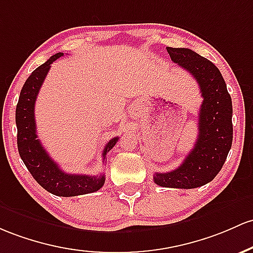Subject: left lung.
<instances>
[{
  "label": "left lung",
  "mask_w": 253,
  "mask_h": 253,
  "mask_svg": "<svg viewBox=\"0 0 253 253\" xmlns=\"http://www.w3.org/2000/svg\"><path fill=\"white\" fill-rule=\"evenodd\" d=\"M167 51L173 62L193 76L203 103L198 120V138L184 162L168 173H155V184L170 188L201 187L218 174L233 141L232 98L221 72L205 57L186 48Z\"/></svg>",
  "instance_id": "8db88e82"
}]
</instances>
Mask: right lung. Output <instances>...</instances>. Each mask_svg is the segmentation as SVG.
Wrapping results in <instances>:
<instances>
[{
  "mask_svg": "<svg viewBox=\"0 0 253 253\" xmlns=\"http://www.w3.org/2000/svg\"><path fill=\"white\" fill-rule=\"evenodd\" d=\"M63 55L57 52L52 55L45 63L36 68L27 78L21 88L19 102L15 110V124L18 128V150L21 160L32 174L33 179L44 190L60 197H74L80 194L92 193L104 185V175H83V174H67L59 167L42 146L36 132L35 103L38 92L50 65ZM119 138L110 139L103 150V161L107 152L114 148Z\"/></svg>",
  "mask_w": 253,
  "mask_h": 253,
  "instance_id": "right-lung-1",
  "label": "right lung"
}]
</instances>
